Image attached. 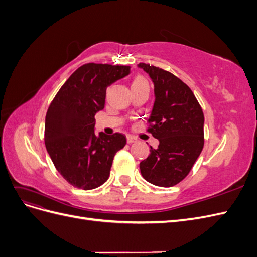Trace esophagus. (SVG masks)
Masks as SVG:
<instances>
[{"mask_svg":"<svg viewBox=\"0 0 257 257\" xmlns=\"http://www.w3.org/2000/svg\"><path fill=\"white\" fill-rule=\"evenodd\" d=\"M126 139H127V144H134V143L137 142V138L134 137V136H132V135H127Z\"/></svg>","mask_w":257,"mask_h":257,"instance_id":"obj_1","label":"esophagus"}]
</instances>
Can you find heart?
<instances>
[{"instance_id": "b5f03b06", "label": "heart", "mask_w": 257, "mask_h": 257, "mask_svg": "<svg viewBox=\"0 0 257 257\" xmlns=\"http://www.w3.org/2000/svg\"><path fill=\"white\" fill-rule=\"evenodd\" d=\"M146 81L142 78V77H138V78H136L135 80H134V82L133 83H145Z\"/></svg>"}]
</instances>
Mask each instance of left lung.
Returning a JSON list of instances; mask_svg holds the SVG:
<instances>
[{"instance_id":"obj_1","label":"left lung","mask_w":257,"mask_h":257,"mask_svg":"<svg viewBox=\"0 0 257 257\" xmlns=\"http://www.w3.org/2000/svg\"><path fill=\"white\" fill-rule=\"evenodd\" d=\"M154 84V105L148 128L159 139L158 149L139 168L148 182L158 186L176 185L188 176L204 147V113L192 90L167 71L139 63Z\"/></svg>"}]
</instances>
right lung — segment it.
<instances>
[{"label":"right lung","mask_w":257,"mask_h":257,"mask_svg":"<svg viewBox=\"0 0 257 257\" xmlns=\"http://www.w3.org/2000/svg\"><path fill=\"white\" fill-rule=\"evenodd\" d=\"M130 66L88 63L74 72L51 102L45 120V145L65 180L81 190L107 181L114 154L126 145L115 133L95 135L94 115L104 109L106 89L127 76Z\"/></svg>","instance_id":"1"}]
</instances>
